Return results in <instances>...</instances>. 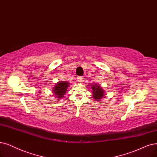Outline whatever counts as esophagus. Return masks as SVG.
Segmentation results:
<instances>
[{
    "label": "esophagus",
    "mask_w": 157,
    "mask_h": 157,
    "mask_svg": "<svg viewBox=\"0 0 157 157\" xmlns=\"http://www.w3.org/2000/svg\"><path fill=\"white\" fill-rule=\"evenodd\" d=\"M77 79H78V81L79 82H83L85 78L83 76H78Z\"/></svg>",
    "instance_id": "34e87169"
}]
</instances>
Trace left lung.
I'll return each mask as SVG.
<instances>
[{
  "instance_id": "1",
  "label": "left lung",
  "mask_w": 157,
  "mask_h": 157,
  "mask_svg": "<svg viewBox=\"0 0 157 157\" xmlns=\"http://www.w3.org/2000/svg\"><path fill=\"white\" fill-rule=\"evenodd\" d=\"M91 89L92 94H93L92 96H93L94 99L96 101H100L105 94V92H104L102 87H101L100 85L94 83L91 86Z\"/></svg>"
}]
</instances>
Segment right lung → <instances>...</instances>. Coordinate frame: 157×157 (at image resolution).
<instances>
[{"label": "right lung", "instance_id": "obj_1", "mask_svg": "<svg viewBox=\"0 0 157 157\" xmlns=\"http://www.w3.org/2000/svg\"><path fill=\"white\" fill-rule=\"evenodd\" d=\"M69 85L70 83H68V82H65V81H61V82H57L54 87V89L52 90H53L52 92H53L54 95H55V97L59 98V99L63 98L64 95L65 94Z\"/></svg>", "mask_w": 157, "mask_h": 157}]
</instances>
